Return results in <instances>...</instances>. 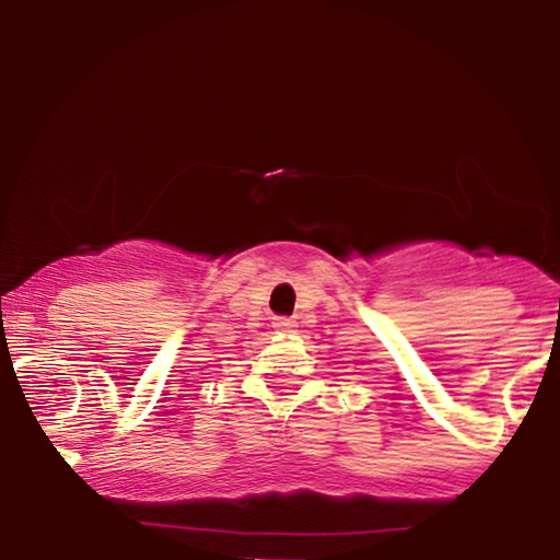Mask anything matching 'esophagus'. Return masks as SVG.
<instances>
[{
    "label": "esophagus",
    "instance_id": "obj_1",
    "mask_svg": "<svg viewBox=\"0 0 560 560\" xmlns=\"http://www.w3.org/2000/svg\"><path fill=\"white\" fill-rule=\"evenodd\" d=\"M272 328L278 334H293L295 331V320L293 318H275Z\"/></svg>",
    "mask_w": 560,
    "mask_h": 560
}]
</instances>
